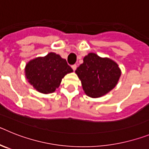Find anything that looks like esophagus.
I'll return each mask as SVG.
<instances>
[{
	"label": "esophagus",
	"instance_id": "34e87169",
	"mask_svg": "<svg viewBox=\"0 0 149 149\" xmlns=\"http://www.w3.org/2000/svg\"><path fill=\"white\" fill-rule=\"evenodd\" d=\"M72 69H73V71H75L76 68H77V65H75V64H74V65H72Z\"/></svg>",
	"mask_w": 149,
	"mask_h": 149
}]
</instances>
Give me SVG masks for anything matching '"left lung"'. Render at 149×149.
<instances>
[{
  "instance_id": "8db88e82",
  "label": "left lung",
  "mask_w": 149,
  "mask_h": 149,
  "mask_svg": "<svg viewBox=\"0 0 149 149\" xmlns=\"http://www.w3.org/2000/svg\"><path fill=\"white\" fill-rule=\"evenodd\" d=\"M75 73L81 80L85 94L97 98L107 94L116 86L122 72L112 59L89 53Z\"/></svg>"
}]
</instances>
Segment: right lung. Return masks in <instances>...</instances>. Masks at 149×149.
Masks as SVG:
<instances>
[{
    "label": "right lung",
    "instance_id": "obj_1",
    "mask_svg": "<svg viewBox=\"0 0 149 149\" xmlns=\"http://www.w3.org/2000/svg\"><path fill=\"white\" fill-rule=\"evenodd\" d=\"M72 72L66 60L54 52L30 60L24 68L27 81L36 90L42 94L55 92L60 86L62 79Z\"/></svg>",
    "mask_w": 149,
    "mask_h": 149
}]
</instances>
